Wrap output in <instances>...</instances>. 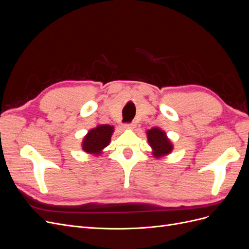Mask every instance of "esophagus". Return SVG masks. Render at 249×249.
I'll use <instances>...</instances> for the list:
<instances>
[{
	"mask_svg": "<svg viewBox=\"0 0 249 249\" xmlns=\"http://www.w3.org/2000/svg\"><path fill=\"white\" fill-rule=\"evenodd\" d=\"M136 126L134 123H129V124H124V129H134V127Z\"/></svg>",
	"mask_w": 249,
	"mask_h": 249,
	"instance_id": "1",
	"label": "esophagus"
}]
</instances>
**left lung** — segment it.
Returning a JSON list of instances; mask_svg holds the SVG:
<instances>
[{"mask_svg":"<svg viewBox=\"0 0 249 249\" xmlns=\"http://www.w3.org/2000/svg\"><path fill=\"white\" fill-rule=\"evenodd\" d=\"M147 140L149 145L154 149V156L160 158L169 154L172 150V144L166 135L158 127L147 131Z\"/></svg>","mask_w":249,"mask_h":249,"instance_id":"left-lung-1","label":"left lung"}]
</instances>
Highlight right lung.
<instances>
[{
    "instance_id": "1",
    "label": "right lung",
    "mask_w": 249,
    "mask_h": 249,
    "mask_svg": "<svg viewBox=\"0 0 249 249\" xmlns=\"http://www.w3.org/2000/svg\"><path fill=\"white\" fill-rule=\"evenodd\" d=\"M113 126L101 124L95 129L89 131L83 142V149L89 154H100L101 150L109 145Z\"/></svg>"
}]
</instances>
